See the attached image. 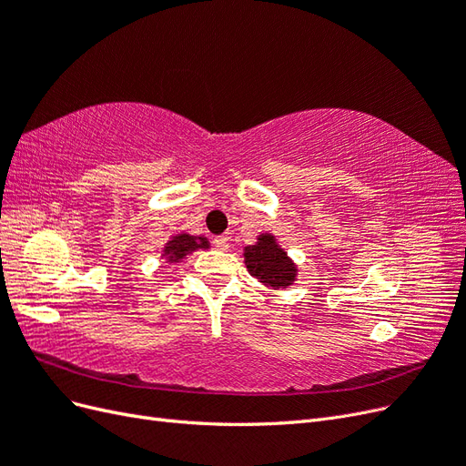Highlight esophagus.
Wrapping results in <instances>:
<instances>
[{
	"label": "esophagus",
	"instance_id": "1",
	"mask_svg": "<svg viewBox=\"0 0 466 466\" xmlns=\"http://www.w3.org/2000/svg\"><path fill=\"white\" fill-rule=\"evenodd\" d=\"M214 245L219 250H228L229 248V238L225 235H218V237H214Z\"/></svg>",
	"mask_w": 466,
	"mask_h": 466
}]
</instances>
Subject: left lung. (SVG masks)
<instances>
[{"instance_id":"1","label":"left lung","mask_w":466,"mask_h":466,"mask_svg":"<svg viewBox=\"0 0 466 466\" xmlns=\"http://www.w3.org/2000/svg\"><path fill=\"white\" fill-rule=\"evenodd\" d=\"M248 272L272 288H286L295 278V266L272 235H262L257 245L245 248Z\"/></svg>"}]
</instances>
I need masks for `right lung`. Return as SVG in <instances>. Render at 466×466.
I'll use <instances>...</instances> for the list:
<instances>
[{
    "label": "right lung",
    "instance_id": "right-lung-1",
    "mask_svg": "<svg viewBox=\"0 0 466 466\" xmlns=\"http://www.w3.org/2000/svg\"><path fill=\"white\" fill-rule=\"evenodd\" d=\"M208 247V241L206 238L200 237V241L196 237H190V235H178L175 237L171 243L167 245L165 248V257L168 258H182L187 255V252L194 250V248H206Z\"/></svg>",
    "mask_w": 466,
    "mask_h": 466
}]
</instances>
